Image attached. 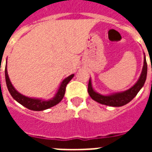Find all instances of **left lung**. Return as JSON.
<instances>
[{
	"mask_svg": "<svg viewBox=\"0 0 152 152\" xmlns=\"http://www.w3.org/2000/svg\"><path fill=\"white\" fill-rule=\"evenodd\" d=\"M147 74V64L146 56L144 53V63L142 73L139 76V79L137 80L135 85L132 86L130 89L123 91V92L115 93V94H108V95H102V94L97 93L94 89L91 80L89 79V85H88V93H89V96L92 98L93 100H94L101 104L110 106V107H121V106H124L129 103L135 96L137 95V93L140 91V89L142 88L144 83L146 81Z\"/></svg>",
	"mask_w": 152,
	"mask_h": 152,
	"instance_id": "8db88e82",
	"label": "left lung"
}]
</instances>
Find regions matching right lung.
I'll use <instances>...</instances> for the list:
<instances>
[{"label": "right lung", "instance_id": "obj_1", "mask_svg": "<svg viewBox=\"0 0 152 152\" xmlns=\"http://www.w3.org/2000/svg\"><path fill=\"white\" fill-rule=\"evenodd\" d=\"M6 63H7V61H6ZM5 74L6 86L8 88L9 92L13 97V99L16 100L18 103H20L23 107H27L29 110H32V111H44L45 109L50 108L53 106L57 105L58 103H59L64 97L66 85L69 83L70 80L72 79L73 76H74V74H72L71 76H67L66 78L63 80V82L61 83L59 88L58 89V92L56 93V94L53 99H50V100H44V99H33V98L26 97V96L21 94L20 93H18L10 82L6 67L5 69Z\"/></svg>", "mask_w": 152, "mask_h": 152}]
</instances>
